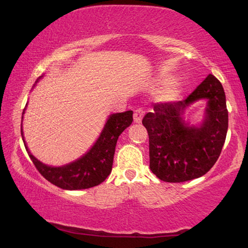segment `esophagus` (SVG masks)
Here are the masks:
<instances>
[{"mask_svg": "<svg viewBox=\"0 0 248 248\" xmlns=\"http://www.w3.org/2000/svg\"><path fill=\"white\" fill-rule=\"evenodd\" d=\"M144 110L142 108H137L134 112V123H137L140 124L141 123V120H142V116H144Z\"/></svg>", "mask_w": 248, "mask_h": 248, "instance_id": "1", "label": "esophagus"}]
</instances>
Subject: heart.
Wrapping results in <instances>:
<instances>
[{
  "mask_svg": "<svg viewBox=\"0 0 248 248\" xmlns=\"http://www.w3.org/2000/svg\"><path fill=\"white\" fill-rule=\"evenodd\" d=\"M159 81V79H158ZM181 91V82L176 79H170L164 82L160 88L155 91V99L158 102H171L177 98Z\"/></svg>",
  "mask_w": 248,
  "mask_h": 248,
  "instance_id": "heart-1",
  "label": "heart"
}]
</instances>
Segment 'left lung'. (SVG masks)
Here are the masks:
<instances>
[{
    "instance_id": "left-lung-1",
    "label": "left lung",
    "mask_w": 248,
    "mask_h": 248,
    "mask_svg": "<svg viewBox=\"0 0 248 248\" xmlns=\"http://www.w3.org/2000/svg\"><path fill=\"white\" fill-rule=\"evenodd\" d=\"M199 99L206 100L203 120L192 124L185 112ZM228 122L223 87L211 74L183 101L155 104L142 119L149 135L150 170L169 183L206 174L222 150Z\"/></svg>"
}]
</instances>
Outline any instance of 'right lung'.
Wrapping results in <instances>:
<instances>
[{
	"label": "right lung",
	"instance_id": "1",
	"mask_svg": "<svg viewBox=\"0 0 248 248\" xmlns=\"http://www.w3.org/2000/svg\"><path fill=\"white\" fill-rule=\"evenodd\" d=\"M42 77L43 75L38 78L32 86V89ZM27 106L28 102L26 103L21 116V137L34 167L46 180L60 188L76 190L93 187L101 184L107 179L112 171L116 141L124 129L132 124L133 111L113 113L108 115L97 140L85 155L64 166L52 167L34 157L26 144L23 133V119Z\"/></svg>",
	"mask_w": 248,
	"mask_h": 248
}]
</instances>
